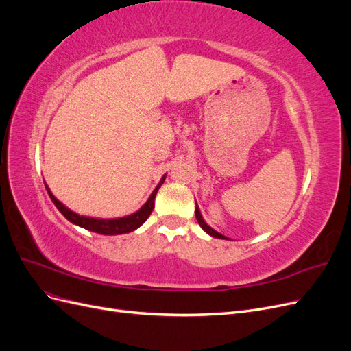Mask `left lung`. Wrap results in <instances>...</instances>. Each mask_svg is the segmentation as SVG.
Returning <instances> with one entry per match:
<instances>
[{"instance_id":"left-lung-1","label":"left lung","mask_w":351,"mask_h":351,"mask_svg":"<svg viewBox=\"0 0 351 351\" xmlns=\"http://www.w3.org/2000/svg\"><path fill=\"white\" fill-rule=\"evenodd\" d=\"M195 214H196V219H197V222H199V226L202 227V230H204L205 232H208V234L210 236V237H215V239H224V240H228L226 236H222L221 232H218V231H215L214 228H210L206 222L204 221V218H202V214H200V210H199V208H197V205H196V210H195Z\"/></svg>"}]
</instances>
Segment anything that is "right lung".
<instances>
[{"label":"right lung","instance_id":"1","mask_svg":"<svg viewBox=\"0 0 351 351\" xmlns=\"http://www.w3.org/2000/svg\"><path fill=\"white\" fill-rule=\"evenodd\" d=\"M165 176L161 178V182L158 183V186L155 187V190L152 192V195L149 196V199L146 200V204L139 209L136 210L134 214L132 215H127V217H121V218H112V219H102V218H90V217H83L76 214V212H73L71 209H69L67 206H64L61 204V202L51 193L49 187L45 184L47 187V192L51 197V200L54 202V205L57 206V209L61 212L62 215H64L71 224L74 226H79L84 230H89L93 232H98V234H104V236H117V234H125V232H132L136 228H139L143 222L149 218L151 212L154 209V202H155V196L158 189L162 186Z\"/></svg>","mask_w":351,"mask_h":351}]
</instances>
